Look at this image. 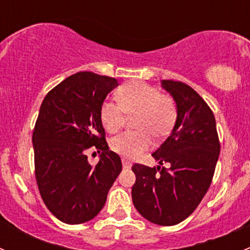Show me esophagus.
<instances>
[{
	"label": "esophagus",
	"mask_w": 250,
	"mask_h": 250,
	"mask_svg": "<svg viewBox=\"0 0 250 250\" xmlns=\"http://www.w3.org/2000/svg\"><path fill=\"white\" fill-rule=\"evenodd\" d=\"M122 166H123V168H125V169H129V168L132 167V163L128 162V161H125V160H122Z\"/></svg>",
	"instance_id": "obj_1"
}]
</instances>
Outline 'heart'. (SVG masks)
Masks as SVG:
<instances>
[{
    "instance_id": "b5f03b06",
    "label": "heart",
    "mask_w": 250,
    "mask_h": 250,
    "mask_svg": "<svg viewBox=\"0 0 250 250\" xmlns=\"http://www.w3.org/2000/svg\"><path fill=\"white\" fill-rule=\"evenodd\" d=\"M115 102L105 100L100 107L103 127L109 133H116L125 122V116H135V132H125L110 141L113 152L125 158H137L148 150L152 137L161 140L172 130L178 116V109L170 95L163 94L156 87L144 82H130L116 93Z\"/></svg>"
}]
</instances>
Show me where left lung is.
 Segmentation results:
<instances>
[{"mask_svg":"<svg viewBox=\"0 0 250 250\" xmlns=\"http://www.w3.org/2000/svg\"><path fill=\"white\" fill-rule=\"evenodd\" d=\"M162 87L176 103L172 133L152 153L169 168L133 165L134 207L157 225L172 226L193 213L213 180L220 141L213 111L195 89L180 81L163 80Z\"/></svg>","mask_w":250,"mask_h":250,"instance_id":"obj_1","label":"left lung"}]
</instances>
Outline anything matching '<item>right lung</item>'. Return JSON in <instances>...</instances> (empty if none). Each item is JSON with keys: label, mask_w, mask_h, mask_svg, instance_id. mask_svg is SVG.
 Returning <instances> with one entry per match:
<instances>
[{"label": "right lung", "mask_w": 250, "mask_h": 250, "mask_svg": "<svg viewBox=\"0 0 250 250\" xmlns=\"http://www.w3.org/2000/svg\"><path fill=\"white\" fill-rule=\"evenodd\" d=\"M117 80L94 72L71 75L48 92L32 132L35 176L50 213L70 225L97 216L122 170L109 150L100 107ZM97 148L100 162L89 165L85 151Z\"/></svg>", "instance_id": "1"}]
</instances>
